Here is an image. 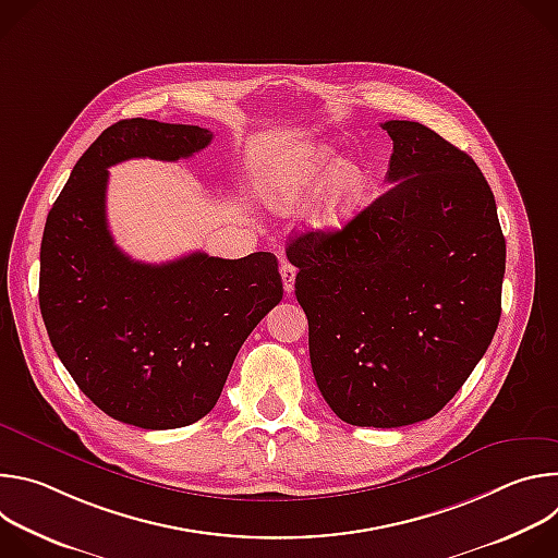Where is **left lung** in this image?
<instances>
[{"label": "left lung", "instance_id": "left-lung-1", "mask_svg": "<svg viewBox=\"0 0 558 558\" xmlns=\"http://www.w3.org/2000/svg\"><path fill=\"white\" fill-rule=\"evenodd\" d=\"M214 132L123 119L84 151L52 209L39 254L48 338L95 407L145 430L183 428L218 402L238 349L282 300L269 252H205L161 265L132 260L108 227L110 168L130 158L181 161Z\"/></svg>", "mask_w": 558, "mask_h": 558}]
</instances>
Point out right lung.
<instances>
[{
  "instance_id": "1",
  "label": "right lung",
  "mask_w": 558,
  "mask_h": 558,
  "mask_svg": "<svg viewBox=\"0 0 558 558\" xmlns=\"http://www.w3.org/2000/svg\"><path fill=\"white\" fill-rule=\"evenodd\" d=\"M384 192L333 238H293L313 375L353 426L439 413L495 338L506 238L472 158L417 121H386Z\"/></svg>"
}]
</instances>
